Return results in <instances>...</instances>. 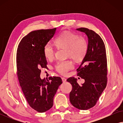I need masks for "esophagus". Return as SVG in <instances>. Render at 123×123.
<instances>
[{
    "mask_svg": "<svg viewBox=\"0 0 123 123\" xmlns=\"http://www.w3.org/2000/svg\"><path fill=\"white\" fill-rule=\"evenodd\" d=\"M62 81H63V83H64V82H65L67 81V80H66V78H64V77H62Z\"/></svg>",
    "mask_w": 123,
    "mask_h": 123,
    "instance_id": "34e87169",
    "label": "esophagus"
}]
</instances>
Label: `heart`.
<instances>
[{
  "label": "heart",
  "mask_w": 123,
  "mask_h": 123,
  "mask_svg": "<svg viewBox=\"0 0 123 123\" xmlns=\"http://www.w3.org/2000/svg\"><path fill=\"white\" fill-rule=\"evenodd\" d=\"M55 44L58 48L67 49V56L76 62L83 60L88 50V42L83 37L73 32L65 31L55 38ZM43 54L48 60H51L55 55V50L50 43H46L43 49ZM73 67L71 60L59 61L55 65V69L62 74L65 75Z\"/></svg>",
  "instance_id": "b5f03b06"
}]
</instances>
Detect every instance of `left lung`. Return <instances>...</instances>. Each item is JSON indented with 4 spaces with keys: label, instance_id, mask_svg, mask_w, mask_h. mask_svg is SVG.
<instances>
[{
    "label": "left lung",
    "instance_id": "obj_1",
    "mask_svg": "<svg viewBox=\"0 0 123 123\" xmlns=\"http://www.w3.org/2000/svg\"><path fill=\"white\" fill-rule=\"evenodd\" d=\"M76 30L88 37V51L77 70V75L85 80V83L79 85L74 77L67 80L72 86L70 103L77 109L85 110L96 105L106 86V54L103 40L95 32L86 28Z\"/></svg>",
    "mask_w": 123,
    "mask_h": 123
}]
</instances>
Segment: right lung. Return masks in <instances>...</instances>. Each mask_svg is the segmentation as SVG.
I'll return each mask as SVG.
<instances>
[{
	"instance_id": "right-lung-1",
	"label": "right lung",
	"mask_w": 123,
	"mask_h": 123,
	"mask_svg": "<svg viewBox=\"0 0 123 123\" xmlns=\"http://www.w3.org/2000/svg\"><path fill=\"white\" fill-rule=\"evenodd\" d=\"M56 28L33 31L24 37L17 51V69L20 86L28 104L39 112L50 109L54 97L62 83L59 77L40 78V69L46 68L43 47L54 36Z\"/></svg>"
}]
</instances>
